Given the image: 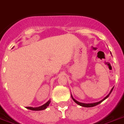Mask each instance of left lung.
I'll return each instance as SVG.
<instances>
[{
	"mask_svg": "<svg viewBox=\"0 0 124 124\" xmlns=\"http://www.w3.org/2000/svg\"><path fill=\"white\" fill-rule=\"evenodd\" d=\"M113 88H112V89H111V91H110V93H108V94L107 96H105V97L103 99L101 100V101H98V102H96V103H81V102H79V101H77L76 100H75L74 98L73 97H72V95L71 94V97L72 98V100H74V101L75 103H76L78 105H79L81 106V107H94V106L97 105H98V104L101 103L102 102V101H103L105 100H106L107 98L108 97L109 95L110 94V93H112V90H113Z\"/></svg>",
	"mask_w": 124,
	"mask_h": 124,
	"instance_id": "left-lung-1",
	"label": "left lung"
}]
</instances>
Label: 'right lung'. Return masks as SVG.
Masks as SVG:
<instances>
[{
	"label": "right lung",
	"mask_w": 124,
	"mask_h": 124,
	"mask_svg": "<svg viewBox=\"0 0 124 124\" xmlns=\"http://www.w3.org/2000/svg\"><path fill=\"white\" fill-rule=\"evenodd\" d=\"M50 100L48 101L47 102L45 103L44 105H43L40 106V107H35V108H33V107H27L26 108L29 109V110H34V111H39V110H43L45 109H46L48 106H49V104L50 103Z\"/></svg>",
	"instance_id": "obj_1"
}]
</instances>
